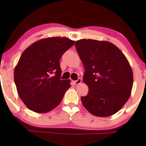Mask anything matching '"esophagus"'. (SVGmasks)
<instances>
[{"label":"esophagus","instance_id":"obj_1","mask_svg":"<svg viewBox=\"0 0 146 146\" xmlns=\"http://www.w3.org/2000/svg\"><path fill=\"white\" fill-rule=\"evenodd\" d=\"M81 82H82V80L80 78H78V80L74 81V83L75 84H80Z\"/></svg>","mask_w":146,"mask_h":146}]
</instances>
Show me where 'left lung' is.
<instances>
[{
  "instance_id": "1",
  "label": "left lung",
  "mask_w": 146,
  "mask_h": 146,
  "mask_svg": "<svg viewBox=\"0 0 146 146\" xmlns=\"http://www.w3.org/2000/svg\"><path fill=\"white\" fill-rule=\"evenodd\" d=\"M75 46L85 69L83 82L88 87L87 95L81 97L82 104L95 116H111L131 94L133 74L128 60L109 42L82 39Z\"/></svg>"
}]
</instances>
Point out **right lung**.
Wrapping results in <instances>:
<instances>
[{
    "instance_id": "1",
    "label": "right lung",
    "mask_w": 146,
    "mask_h": 146,
    "mask_svg": "<svg viewBox=\"0 0 146 146\" xmlns=\"http://www.w3.org/2000/svg\"><path fill=\"white\" fill-rule=\"evenodd\" d=\"M67 38L40 40L25 50L14 69V82L20 98L29 110L51 111L71 87L70 80L60 79V60L74 44Z\"/></svg>"
}]
</instances>
